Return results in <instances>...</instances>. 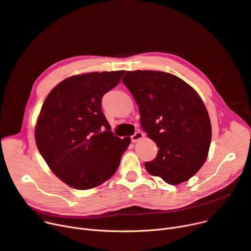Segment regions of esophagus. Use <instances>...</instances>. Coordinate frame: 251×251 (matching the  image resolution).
<instances>
[{
    "label": "esophagus",
    "instance_id": "34e87169",
    "mask_svg": "<svg viewBox=\"0 0 251 251\" xmlns=\"http://www.w3.org/2000/svg\"><path fill=\"white\" fill-rule=\"evenodd\" d=\"M143 137H144V134H143V133L140 132V131H137V132H135L134 135L131 136V140H132L133 143H135V142L139 141L140 139H142Z\"/></svg>",
    "mask_w": 251,
    "mask_h": 251
}]
</instances>
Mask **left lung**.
Returning a JSON list of instances; mask_svg holds the SVG:
<instances>
[{
    "label": "left lung",
    "mask_w": 251,
    "mask_h": 251,
    "mask_svg": "<svg viewBox=\"0 0 251 251\" xmlns=\"http://www.w3.org/2000/svg\"><path fill=\"white\" fill-rule=\"evenodd\" d=\"M140 111V123L158 146L146 170L170 185L188 181L206 160L211 126L199 94L173 75L127 71L122 78Z\"/></svg>",
    "instance_id": "8db88e82"
}]
</instances>
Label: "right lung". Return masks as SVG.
Segmentation results:
<instances>
[{
	"instance_id": "right-lung-1",
	"label": "right lung",
	"mask_w": 251,
	"mask_h": 251,
	"mask_svg": "<svg viewBox=\"0 0 251 251\" xmlns=\"http://www.w3.org/2000/svg\"><path fill=\"white\" fill-rule=\"evenodd\" d=\"M124 70L71 76L46 98L35 127L38 149L56 176L77 190H89L111 177L131 139L114 136L101 110L105 93Z\"/></svg>"
}]
</instances>
